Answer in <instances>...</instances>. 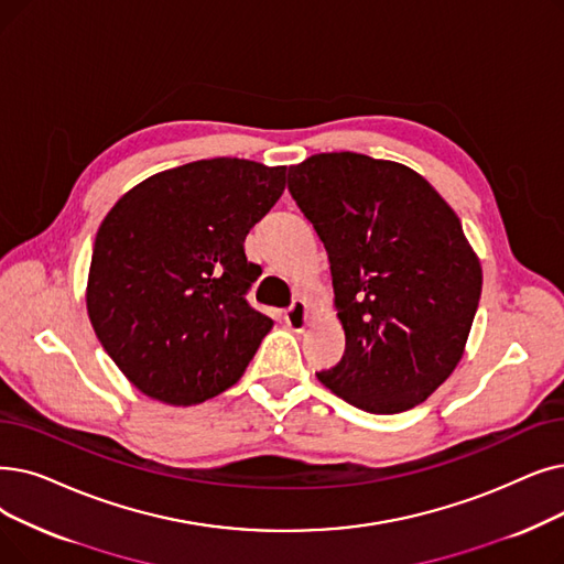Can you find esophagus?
I'll list each match as a JSON object with an SVG mask.
<instances>
[{"label": "esophagus", "instance_id": "obj_1", "mask_svg": "<svg viewBox=\"0 0 564 564\" xmlns=\"http://www.w3.org/2000/svg\"><path fill=\"white\" fill-rule=\"evenodd\" d=\"M283 317H285V323H288V327L292 332L306 329V325H308V306H306V302L304 300H295L290 308H285Z\"/></svg>", "mask_w": 564, "mask_h": 564}]
</instances>
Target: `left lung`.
<instances>
[{
  "mask_svg": "<svg viewBox=\"0 0 564 564\" xmlns=\"http://www.w3.org/2000/svg\"><path fill=\"white\" fill-rule=\"evenodd\" d=\"M288 188L325 243L346 332L317 380L373 414L420 405L458 366L479 306L458 216L412 167L355 152L290 165Z\"/></svg>",
  "mask_w": 564,
  "mask_h": 564,
  "instance_id": "1",
  "label": "left lung"
}]
</instances>
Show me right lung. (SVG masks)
<instances>
[{
  "label": "right lung",
  "mask_w": 564,
  "mask_h": 564,
  "mask_svg": "<svg viewBox=\"0 0 564 564\" xmlns=\"http://www.w3.org/2000/svg\"><path fill=\"white\" fill-rule=\"evenodd\" d=\"M285 165L205 159L147 177L94 239L87 313L144 397L195 405L247 371L272 317L247 302L260 267L243 239L276 205Z\"/></svg>",
  "instance_id": "right-lung-1"
}]
</instances>
